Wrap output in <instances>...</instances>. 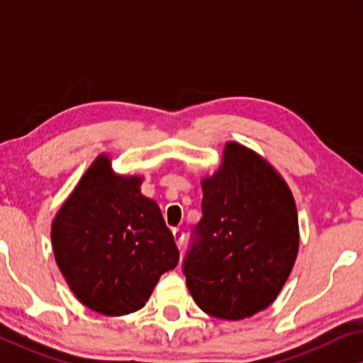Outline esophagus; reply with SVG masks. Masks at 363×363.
Here are the masks:
<instances>
[{
    "label": "esophagus",
    "mask_w": 363,
    "mask_h": 363,
    "mask_svg": "<svg viewBox=\"0 0 363 363\" xmlns=\"http://www.w3.org/2000/svg\"><path fill=\"white\" fill-rule=\"evenodd\" d=\"M173 240H175L178 250H182L183 247V241H185V233H183V230H180V228H173Z\"/></svg>",
    "instance_id": "obj_1"
}]
</instances>
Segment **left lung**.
Returning <instances> with one entry per match:
<instances>
[{"label": "left lung", "mask_w": 363, "mask_h": 363, "mask_svg": "<svg viewBox=\"0 0 363 363\" xmlns=\"http://www.w3.org/2000/svg\"><path fill=\"white\" fill-rule=\"evenodd\" d=\"M201 188L203 218L183 262L188 291L206 314L246 319L274 302L296 262L294 198L264 158L236 142Z\"/></svg>", "instance_id": "1"}]
</instances>
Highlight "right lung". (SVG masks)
I'll use <instances>...</instances> for the list:
<instances>
[{
	"label": "right lung",
	"mask_w": 363,
	"mask_h": 363,
	"mask_svg": "<svg viewBox=\"0 0 363 363\" xmlns=\"http://www.w3.org/2000/svg\"><path fill=\"white\" fill-rule=\"evenodd\" d=\"M142 177L117 175L99 155L52 221L54 257L74 296L104 315L142 309L180 252Z\"/></svg>",
	"instance_id": "obj_1"
}]
</instances>
